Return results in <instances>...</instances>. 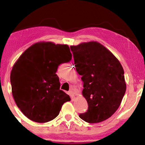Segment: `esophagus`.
<instances>
[{
	"label": "esophagus",
	"mask_w": 145,
	"mask_h": 145,
	"mask_svg": "<svg viewBox=\"0 0 145 145\" xmlns=\"http://www.w3.org/2000/svg\"><path fill=\"white\" fill-rule=\"evenodd\" d=\"M68 95H70L72 100H73V99H75V93L73 92V91H70L68 92Z\"/></svg>",
	"instance_id": "obj_1"
}]
</instances>
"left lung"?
Listing matches in <instances>:
<instances>
[{
  "mask_svg": "<svg viewBox=\"0 0 145 145\" xmlns=\"http://www.w3.org/2000/svg\"><path fill=\"white\" fill-rule=\"evenodd\" d=\"M75 67L84 82L88 111L79 114L90 123L104 121L118 109L126 91L124 70L118 59L97 41L70 46Z\"/></svg>",
  "mask_w": 145,
  "mask_h": 145,
  "instance_id": "8db88e82",
  "label": "left lung"
}]
</instances>
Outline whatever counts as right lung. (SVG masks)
<instances>
[{"label": "right lung", "instance_id": "1", "mask_svg": "<svg viewBox=\"0 0 145 145\" xmlns=\"http://www.w3.org/2000/svg\"><path fill=\"white\" fill-rule=\"evenodd\" d=\"M72 55L69 46L52 42L34 44L22 54L12 68L10 80L16 105L32 121L46 123L59 114L69 95L60 89L56 74L59 65Z\"/></svg>", "mask_w": 145, "mask_h": 145}]
</instances>
